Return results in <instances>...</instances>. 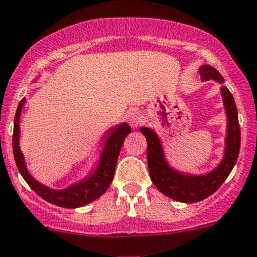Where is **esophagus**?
Listing matches in <instances>:
<instances>
[{"label": "esophagus", "mask_w": 257, "mask_h": 257, "mask_svg": "<svg viewBox=\"0 0 257 257\" xmlns=\"http://www.w3.org/2000/svg\"><path fill=\"white\" fill-rule=\"evenodd\" d=\"M128 120H129V124H131L133 128H137V126L139 125V123L142 121V114L139 113L138 110H132L131 113H129Z\"/></svg>", "instance_id": "1"}]
</instances>
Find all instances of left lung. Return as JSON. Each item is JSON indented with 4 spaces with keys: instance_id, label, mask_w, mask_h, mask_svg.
I'll use <instances>...</instances> for the list:
<instances>
[{
    "instance_id": "obj_1",
    "label": "left lung",
    "mask_w": 257,
    "mask_h": 257,
    "mask_svg": "<svg viewBox=\"0 0 257 257\" xmlns=\"http://www.w3.org/2000/svg\"><path fill=\"white\" fill-rule=\"evenodd\" d=\"M203 80H215L223 84V78L215 68L202 65L200 68ZM223 105L227 115V136L225 138L223 158L217 167L210 173L187 174L172 168L166 161L161 139L156 132L147 126H142L141 132L147 138V159H148L149 176L154 186L167 197L183 203H193L202 201L215 193L226 181L237 161L240 152L241 133L238 124L237 108L232 94L226 86L221 88Z\"/></svg>"
}]
</instances>
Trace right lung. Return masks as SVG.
Wrapping results in <instances>:
<instances>
[{"label":"right lung","mask_w":257,"mask_h":257,"mask_svg":"<svg viewBox=\"0 0 257 257\" xmlns=\"http://www.w3.org/2000/svg\"><path fill=\"white\" fill-rule=\"evenodd\" d=\"M25 103H26V99L24 98L17 106L14 123L12 148H14V157L17 168L27 184L45 201L65 208L81 207L104 195L114 178L116 161H118L124 139L132 132L131 126L126 123H121L119 125L111 126L104 134L106 139L98 166L96 168H93V171L89 172L85 178L64 189H52L40 183L29 173L24 154L20 149V118H21L22 106L25 105Z\"/></svg>","instance_id":"obj_1"}]
</instances>
